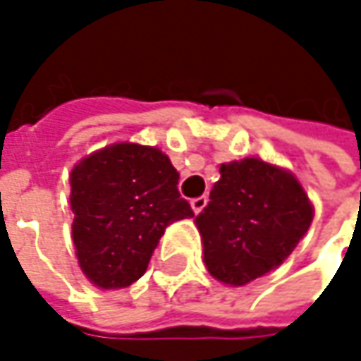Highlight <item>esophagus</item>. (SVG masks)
Here are the masks:
<instances>
[{
	"label": "esophagus",
	"mask_w": 361,
	"mask_h": 361,
	"mask_svg": "<svg viewBox=\"0 0 361 361\" xmlns=\"http://www.w3.org/2000/svg\"><path fill=\"white\" fill-rule=\"evenodd\" d=\"M207 202H209V198H207V196H198V198H192V202H190V204H192V211H194V213H200V211L207 207Z\"/></svg>",
	"instance_id": "1"
}]
</instances>
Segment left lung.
Returning a JSON list of instances; mask_svg holds the SVG:
<instances>
[{"mask_svg": "<svg viewBox=\"0 0 361 361\" xmlns=\"http://www.w3.org/2000/svg\"><path fill=\"white\" fill-rule=\"evenodd\" d=\"M219 173L196 226L209 274L224 284L243 286L293 252L314 209L293 173L259 159L221 165Z\"/></svg>", "mask_w": 361, "mask_h": 361, "instance_id": "left-lung-1", "label": "left lung"}]
</instances>
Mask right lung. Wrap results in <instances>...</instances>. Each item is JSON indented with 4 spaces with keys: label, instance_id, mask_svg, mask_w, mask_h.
Listing matches in <instances>:
<instances>
[{
    "label": "right lung",
    "instance_id": "right-lung-1",
    "mask_svg": "<svg viewBox=\"0 0 361 361\" xmlns=\"http://www.w3.org/2000/svg\"><path fill=\"white\" fill-rule=\"evenodd\" d=\"M178 180L167 154L140 144H114L75 165L73 243L96 286L123 288L142 278L165 230L194 217Z\"/></svg>",
    "mask_w": 361,
    "mask_h": 361
}]
</instances>
